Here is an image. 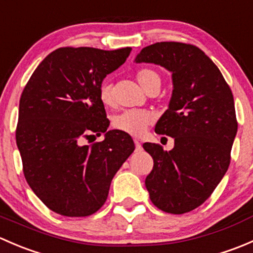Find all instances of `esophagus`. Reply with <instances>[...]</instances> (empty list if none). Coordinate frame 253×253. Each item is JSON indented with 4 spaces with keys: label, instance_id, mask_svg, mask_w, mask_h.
Segmentation results:
<instances>
[{
    "label": "esophagus",
    "instance_id": "34e87169",
    "mask_svg": "<svg viewBox=\"0 0 253 253\" xmlns=\"http://www.w3.org/2000/svg\"><path fill=\"white\" fill-rule=\"evenodd\" d=\"M134 144H136V150H137V152H139V150L142 149V144H141V142L137 141V139H134Z\"/></svg>",
    "mask_w": 253,
    "mask_h": 253
}]
</instances>
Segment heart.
Returning a JSON list of instances; mask_svg holds the SVG:
<instances>
[{
    "instance_id": "b5f03b06",
    "label": "heart",
    "mask_w": 253,
    "mask_h": 253,
    "mask_svg": "<svg viewBox=\"0 0 253 253\" xmlns=\"http://www.w3.org/2000/svg\"><path fill=\"white\" fill-rule=\"evenodd\" d=\"M136 79L139 85L145 91L153 84L160 83V76L150 68H142L136 73ZM99 98L105 106H111L114 104L112 96V86L108 82H104L99 89ZM153 114L145 110H126L117 114L112 120V126L124 133L131 136H141L148 126L153 122Z\"/></svg>"
}]
</instances>
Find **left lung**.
<instances>
[{
    "label": "left lung",
    "instance_id": "obj_1",
    "mask_svg": "<svg viewBox=\"0 0 253 253\" xmlns=\"http://www.w3.org/2000/svg\"><path fill=\"white\" fill-rule=\"evenodd\" d=\"M136 63H154L171 73L169 108L155 132L174 138L167 152L144 143L154 167L145 177L153 205L183 214L208 200L230 164L237 132L234 96L213 61L201 48L164 42L142 48Z\"/></svg>",
    "mask_w": 253,
    "mask_h": 253
}]
</instances>
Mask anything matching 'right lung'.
Wrapping results in <instances>:
<instances>
[{"mask_svg":"<svg viewBox=\"0 0 253 253\" xmlns=\"http://www.w3.org/2000/svg\"><path fill=\"white\" fill-rule=\"evenodd\" d=\"M131 47H61L42 60L19 100L16 141L28 185L65 216H88L108 198L117 170L133 153L131 136L108 131L99 89ZM105 133L103 142L84 139Z\"/></svg>","mask_w":253,"mask_h":253,"instance_id":"1","label":"right lung"}]
</instances>
